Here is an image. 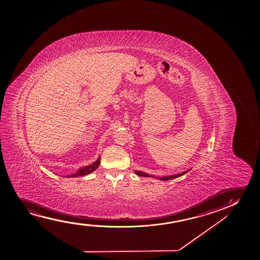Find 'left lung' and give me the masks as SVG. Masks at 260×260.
Returning a JSON list of instances; mask_svg holds the SVG:
<instances>
[{
	"mask_svg": "<svg viewBox=\"0 0 260 260\" xmlns=\"http://www.w3.org/2000/svg\"><path fill=\"white\" fill-rule=\"evenodd\" d=\"M190 170H191V169H189V170L184 171V172H181V173H178V174L171 175V176H165V177H160V178H158V177H154V176H152V175L147 174L146 172H143V171H135V173L136 174L140 176V177H153V178H158V179L162 180V181H167V180H170V179H174V178L181 177L183 175H185V173H187Z\"/></svg>",
	"mask_w": 260,
	"mask_h": 260,
	"instance_id": "obj_1",
	"label": "left lung"
}]
</instances>
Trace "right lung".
Returning <instances> with one entry per match:
<instances>
[{"mask_svg": "<svg viewBox=\"0 0 260 260\" xmlns=\"http://www.w3.org/2000/svg\"><path fill=\"white\" fill-rule=\"evenodd\" d=\"M100 156L92 164H89L88 166H84V167L79 168L76 172L73 173V174L66 176V178H77V177H82V176L90 174V173H92L93 171H96V169H98V167L100 166Z\"/></svg>", "mask_w": 260, "mask_h": 260, "instance_id": "add662e5", "label": "right lung"}]
</instances>
